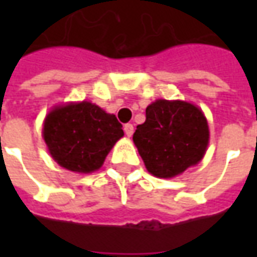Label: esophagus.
Returning a JSON list of instances; mask_svg holds the SVG:
<instances>
[{"label":"esophagus","mask_w":257,"mask_h":257,"mask_svg":"<svg viewBox=\"0 0 257 257\" xmlns=\"http://www.w3.org/2000/svg\"><path fill=\"white\" fill-rule=\"evenodd\" d=\"M123 132H125V135H126L128 138H131V136L134 135V125H132V123H125V125H123Z\"/></svg>","instance_id":"obj_1"}]
</instances>
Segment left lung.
I'll return each instance as SVG.
<instances>
[{"instance_id": "1", "label": "left lung", "mask_w": 257, "mask_h": 257, "mask_svg": "<svg viewBox=\"0 0 257 257\" xmlns=\"http://www.w3.org/2000/svg\"><path fill=\"white\" fill-rule=\"evenodd\" d=\"M209 129L202 111L180 100H157L146 108V121L136 126L134 142L147 171L173 178L204 157Z\"/></svg>"}]
</instances>
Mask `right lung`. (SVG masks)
<instances>
[{
    "label": "right lung",
    "mask_w": 257,
    "mask_h": 257,
    "mask_svg": "<svg viewBox=\"0 0 257 257\" xmlns=\"http://www.w3.org/2000/svg\"><path fill=\"white\" fill-rule=\"evenodd\" d=\"M44 140L60 167L73 172H93L119 138L122 125L89 101L56 107L44 123Z\"/></svg>",
    "instance_id": "add662e5"
}]
</instances>
